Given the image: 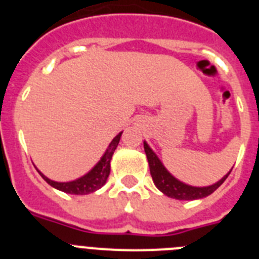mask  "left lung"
<instances>
[{
    "instance_id": "1",
    "label": "left lung",
    "mask_w": 259,
    "mask_h": 259,
    "mask_svg": "<svg viewBox=\"0 0 259 259\" xmlns=\"http://www.w3.org/2000/svg\"><path fill=\"white\" fill-rule=\"evenodd\" d=\"M144 149H145L146 158H148V162H149L150 167V175L153 178V182H154L155 187H157L159 191L163 194H166L167 197L175 198V200H200V198L207 197L209 194H211L212 192L217 191V189L223 184V182L228 178L230 172L226 174V175L222 178L219 182H217L212 185H207V187H193V185H188L185 183L180 182L175 178V176L171 175L168 171H167L166 167L163 166V163L161 162V159L157 157L154 152L152 150L148 143L144 141Z\"/></svg>"
}]
</instances>
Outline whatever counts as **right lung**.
<instances>
[{
	"instance_id": "right-lung-1",
	"label": "right lung",
	"mask_w": 259,
	"mask_h": 259,
	"mask_svg": "<svg viewBox=\"0 0 259 259\" xmlns=\"http://www.w3.org/2000/svg\"><path fill=\"white\" fill-rule=\"evenodd\" d=\"M123 132H119L115 137L113 139V141L109 144L106 152L104 153V155L101 157V159L95 164L92 170L88 171L85 175H83L81 178L76 180H72V182H54V180H50L49 178L44 175L42 172H40V175L42 176V179L48 183L49 185H52L53 188L58 189V191L65 192V193L70 194H89L96 192L97 189H100L101 187H104L105 183H106L107 178L110 175V161L113 158L114 152H115L116 146H118L119 140H120V136H122Z\"/></svg>"
}]
</instances>
